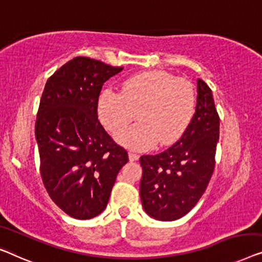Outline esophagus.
Instances as JSON below:
<instances>
[{"label":"esophagus","mask_w":262,"mask_h":262,"mask_svg":"<svg viewBox=\"0 0 262 262\" xmlns=\"http://www.w3.org/2000/svg\"><path fill=\"white\" fill-rule=\"evenodd\" d=\"M138 158H139V156H138L137 154L132 152V151H130V152H128V159H130L131 162H135V161H137Z\"/></svg>","instance_id":"34e87169"}]
</instances>
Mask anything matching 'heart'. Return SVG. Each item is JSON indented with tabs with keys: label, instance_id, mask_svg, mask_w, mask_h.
Returning a JSON list of instances; mask_svg holds the SVG:
<instances>
[{
	"label": "heart",
	"instance_id": "1",
	"mask_svg": "<svg viewBox=\"0 0 262 262\" xmlns=\"http://www.w3.org/2000/svg\"><path fill=\"white\" fill-rule=\"evenodd\" d=\"M196 92L190 81L164 71L136 74L123 84L122 92L104 90L98 99V116L104 127L116 134L137 113L139 122L116 136L118 143L135 151L171 145L190 124Z\"/></svg>",
	"mask_w": 262,
	"mask_h": 262
}]
</instances>
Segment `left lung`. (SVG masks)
I'll list each match as a JSON object with an SVG mask.
<instances>
[{"mask_svg": "<svg viewBox=\"0 0 262 262\" xmlns=\"http://www.w3.org/2000/svg\"><path fill=\"white\" fill-rule=\"evenodd\" d=\"M196 101L195 113L183 136L163 152L139 158L143 208L159 221H173L188 214L213 176L220 117L211 90L202 79H197Z\"/></svg>", "mask_w": 262, "mask_h": 262, "instance_id": "8db88e82", "label": "left lung"}]
</instances>
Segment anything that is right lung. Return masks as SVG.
I'll list each match as a JSON object with an SVG mask.
<instances>
[{"mask_svg": "<svg viewBox=\"0 0 262 262\" xmlns=\"http://www.w3.org/2000/svg\"><path fill=\"white\" fill-rule=\"evenodd\" d=\"M122 70L77 56L49 77L41 97L35 122L40 175L53 202L74 219L105 209L128 161L98 119L104 82Z\"/></svg>", "mask_w": 262, "mask_h": 262, "instance_id": "right-lung-1", "label": "right lung"}]
</instances>
